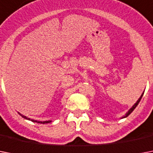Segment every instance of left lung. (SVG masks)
<instances>
[{"instance_id": "8db88e82", "label": "left lung", "mask_w": 153, "mask_h": 153, "mask_svg": "<svg viewBox=\"0 0 153 153\" xmlns=\"http://www.w3.org/2000/svg\"><path fill=\"white\" fill-rule=\"evenodd\" d=\"M143 94H141V96H140V98H139V99H138V101L137 102H136L135 104L133 105V107H132V108H131L130 109H129V110H128V112H127V114H126V115H125V116L123 117H128V115H129V114H131V113H132V112L133 111V110H134V109H135L136 107L137 106V105L139 104V102H140V99H141V98H142V96H143Z\"/></svg>"}]
</instances>
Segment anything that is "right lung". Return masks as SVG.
<instances>
[{"instance_id": "1", "label": "right lung", "mask_w": 153, "mask_h": 153, "mask_svg": "<svg viewBox=\"0 0 153 153\" xmlns=\"http://www.w3.org/2000/svg\"><path fill=\"white\" fill-rule=\"evenodd\" d=\"M20 116L22 117H24V118L27 119V120H29V121H33V122H37V123H40V124H47V123H50V122H51V121H35V120H32V119L27 118V117L24 116V115H22V114H20Z\"/></svg>"}]
</instances>
